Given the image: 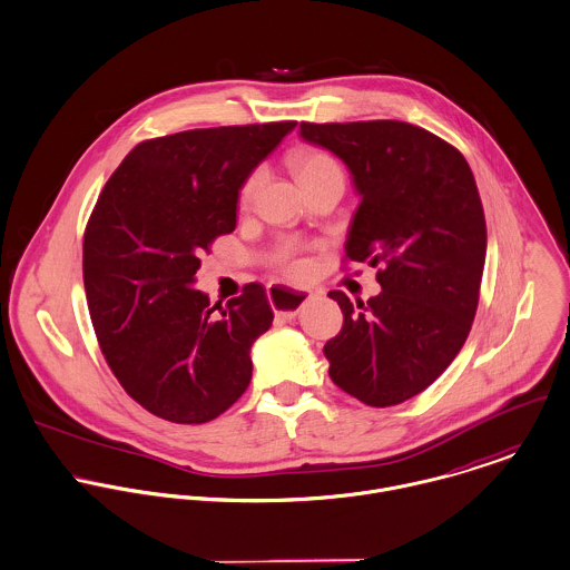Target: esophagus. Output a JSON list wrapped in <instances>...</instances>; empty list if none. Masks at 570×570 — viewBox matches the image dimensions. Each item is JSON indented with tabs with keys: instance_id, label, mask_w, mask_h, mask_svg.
<instances>
[{
	"instance_id": "esophagus-1",
	"label": "esophagus",
	"mask_w": 570,
	"mask_h": 570,
	"mask_svg": "<svg viewBox=\"0 0 570 570\" xmlns=\"http://www.w3.org/2000/svg\"><path fill=\"white\" fill-rule=\"evenodd\" d=\"M317 295L313 291H295L288 286H268V299L275 306V313L279 320H295L297 313L304 308V304H308L311 299H315Z\"/></svg>"
}]
</instances>
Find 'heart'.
<instances>
[{"instance_id":"heart-1","label":"heart","mask_w":570,"mask_h":570,"mask_svg":"<svg viewBox=\"0 0 570 570\" xmlns=\"http://www.w3.org/2000/svg\"><path fill=\"white\" fill-rule=\"evenodd\" d=\"M291 169L297 178V183L304 187H311L320 180H326V178H333V176H342V167L340 163L328 154V151H322V149H299L297 154H293L291 158ZM262 178L264 174L257 169L253 171L246 183L242 185V191H239V205L242 207H248L255 198V191L259 189L262 185ZM275 262L279 266H284L288 273H299V264L297 262H291V248L284 246L277 255H275Z\"/></svg>"}]
</instances>
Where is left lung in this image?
Returning a JSON list of instances; mask_svg holds the SVG:
<instances>
[{
  "label": "left lung",
  "mask_w": 570,
  "mask_h": 570,
  "mask_svg": "<svg viewBox=\"0 0 570 570\" xmlns=\"http://www.w3.org/2000/svg\"><path fill=\"white\" fill-rule=\"evenodd\" d=\"M299 136L342 158L361 198L345 257L383 268L381 293L352 304L324 345L331 379L372 407L430 387L471 331L487 255L480 194L464 156L403 120L302 122Z\"/></svg>",
  "instance_id": "left-lung-1"
}]
</instances>
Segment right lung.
I'll use <instances>...</instances> for the list:
<instances>
[{"label":"right lung","mask_w":570,"mask_h":570,"mask_svg":"<svg viewBox=\"0 0 570 570\" xmlns=\"http://www.w3.org/2000/svg\"><path fill=\"white\" fill-rule=\"evenodd\" d=\"M295 120L189 129L138 142L83 235V284L101 352L154 416L214 421L250 383V345L273 324L262 284L223 308L194 288L200 255L230 233L250 171Z\"/></svg>","instance_id":"1"}]
</instances>
